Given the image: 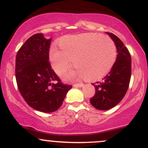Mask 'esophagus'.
Instances as JSON below:
<instances>
[{
	"instance_id": "esophagus-1",
	"label": "esophagus",
	"mask_w": 148,
	"mask_h": 148,
	"mask_svg": "<svg viewBox=\"0 0 148 148\" xmlns=\"http://www.w3.org/2000/svg\"><path fill=\"white\" fill-rule=\"evenodd\" d=\"M83 86H84V84L82 83L75 84H74V86H75V87H82Z\"/></svg>"
}]
</instances>
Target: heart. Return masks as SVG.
<instances>
[{
	"instance_id": "heart-1",
	"label": "heart",
	"mask_w": 148,
	"mask_h": 148,
	"mask_svg": "<svg viewBox=\"0 0 148 148\" xmlns=\"http://www.w3.org/2000/svg\"><path fill=\"white\" fill-rule=\"evenodd\" d=\"M59 44L62 51L53 46L49 51L52 69L61 75L70 68L71 60L76 67L64 75L66 81L100 79L110 72L117 59L114 41L96 33L66 36L59 40Z\"/></svg>"
}]
</instances>
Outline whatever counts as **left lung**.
Returning <instances> with one entry per match:
<instances>
[{"label":"left lung","instance_id":"obj_1","mask_svg":"<svg viewBox=\"0 0 148 148\" xmlns=\"http://www.w3.org/2000/svg\"><path fill=\"white\" fill-rule=\"evenodd\" d=\"M117 48V56L114 66L101 82L92 84L95 95L90 103L99 110H107L118 104L125 97L131 77V56L123 42L114 34L106 32Z\"/></svg>","mask_w":148,"mask_h":148}]
</instances>
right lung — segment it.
Returning a JSON list of instances; mask_svg holds the SVG:
<instances>
[{"instance_id": "add662e5", "label": "right lung", "mask_w": 148, "mask_h": 148, "mask_svg": "<svg viewBox=\"0 0 148 148\" xmlns=\"http://www.w3.org/2000/svg\"><path fill=\"white\" fill-rule=\"evenodd\" d=\"M51 38L36 34L26 40L16 58V79L24 100L39 112L56 111L72 86L61 82L49 63Z\"/></svg>"}]
</instances>
